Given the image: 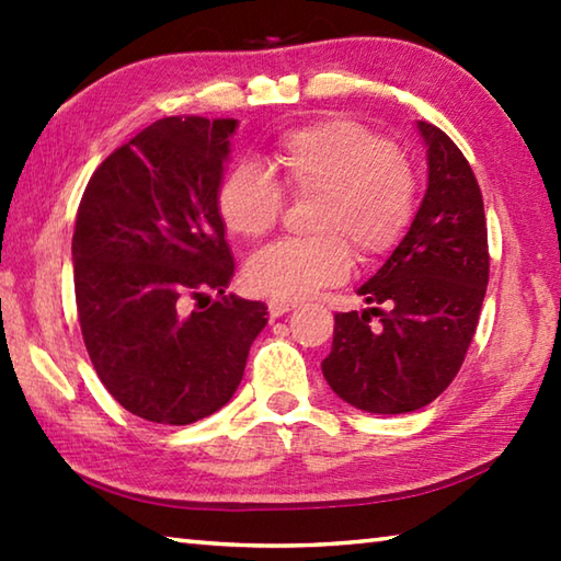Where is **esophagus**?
Segmentation results:
<instances>
[{
	"mask_svg": "<svg viewBox=\"0 0 561 561\" xmlns=\"http://www.w3.org/2000/svg\"><path fill=\"white\" fill-rule=\"evenodd\" d=\"M267 309H270V314H272V317H282V314H287V311H291V309H297V301H284V299H270V301H267Z\"/></svg>",
	"mask_w": 561,
	"mask_h": 561,
	"instance_id": "obj_1",
	"label": "esophagus"
}]
</instances>
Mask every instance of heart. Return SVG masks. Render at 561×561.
I'll return each instance as SVG.
<instances>
[{"label":"heart","mask_w":561,"mask_h":561,"mask_svg":"<svg viewBox=\"0 0 561 561\" xmlns=\"http://www.w3.org/2000/svg\"><path fill=\"white\" fill-rule=\"evenodd\" d=\"M267 170L237 163L217 187V213L232 234L262 240L279 225L284 191L309 205V237L282 240L252 254L244 282L254 294L297 301L344 282L351 250L358 262L393 252L417 205L413 168L391 138L351 118H327L282 133Z\"/></svg>","instance_id":"heart-1"}]
</instances>
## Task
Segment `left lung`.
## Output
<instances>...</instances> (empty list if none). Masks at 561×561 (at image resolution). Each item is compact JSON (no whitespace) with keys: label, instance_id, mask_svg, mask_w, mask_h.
I'll use <instances>...</instances> for the list:
<instances>
[{"label":"left lung","instance_id":"1","mask_svg":"<svg viewBox=\"0 0 561 561\" xmlns=\"http://www.w3.org/2000/svg\"><path fill=\"white\" fill-rule=\"evenodd\" d=\"M428 190L411 230L364 287V314L339 311L321 371L339 398L366 413H411L458 376L490 279L488 222L478 180L433 123ZM374 316L379 324L371 325Z\"/></svg>","mask_w":561,"mask_h":561}]
</instances>
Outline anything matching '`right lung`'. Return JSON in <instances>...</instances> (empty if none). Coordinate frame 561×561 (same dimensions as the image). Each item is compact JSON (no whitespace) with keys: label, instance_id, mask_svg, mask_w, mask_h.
<instances>
[{"label":"right lung","instance_id":"obj_1","mask_svg":"<svg viewBox=\"0 0 561 561\" xmlns=\"http://www.w3.org/2000/svg\"><path fill=\"white\" fill-rule=\"evenodd\" d=\"M234 118H160L113 150L83 190L73 289L101 383L133 415L187 425L230 401L262 301L213 299L234 262L217 187Z\"/></svg>","mask_w":561,"mask_h":561}]
</instances>
